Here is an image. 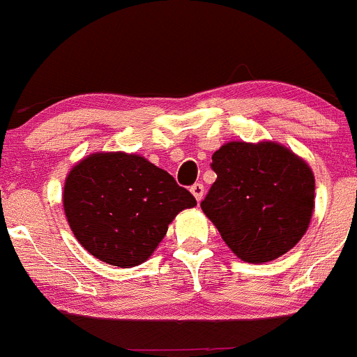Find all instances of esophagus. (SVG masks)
<instances>
[{"mask_svg":"<svg viewBox=\"0 0 357 357\" xmlns=\"http://www.w3.org/2000/svg\"><path fill=\"white\" fill-rule=\"evenodd\" d=\"M190 192H192V196L196 197L197 201L203 199V196H204V187H203V183L196 182V183H194V185H190Z\"/></svg>","mask_w":357,"mask_h":357,"instance_id":"34e87169","label":"esophagus"}]
</instances>
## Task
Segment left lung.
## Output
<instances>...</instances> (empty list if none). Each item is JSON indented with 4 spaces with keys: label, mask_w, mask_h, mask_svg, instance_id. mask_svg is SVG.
Returning a JSON list of instances; mask_svg holds the SVG:
<instances>
[{
    "label": "left lung",
    "mask_w": 357,
    "mask_h": 357,
    "mask_svg": "<svg viewBox=\"0 0 357 357\" xmlns=\"http://www.w3.org/2000/svg\"><path fill=\"white\" fill-rule=\"evenodd\" d=\"M217 180L201 201L204 215L241 260L271 262L305 234L314 210V175L274 142H229L211 156Z\"/></svg>",
    "instance_id": "8db88e82"
}]
</instances>
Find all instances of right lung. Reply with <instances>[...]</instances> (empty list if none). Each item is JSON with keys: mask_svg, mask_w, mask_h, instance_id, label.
<instances>
[{"mask_svg": "<svg viewBox=\"0 0 357 357\" xmlns=\"http://www.w3.org/2000/svg\"><path fill=\"white\" fill-rule=\"evenodd\" d=\"M70 231L95 259L116 267L146 262L178 211L196 204L168 172L137 154L97 153L67 175Z\"/></svg>", "mask_w": 357, "mask_h": 357, "instance_id": "1", "label": "right lung"}]
</instances>
